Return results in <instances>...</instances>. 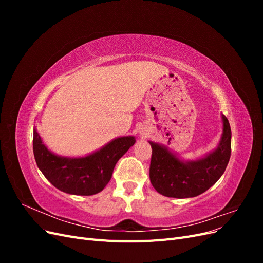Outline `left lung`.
I'll list each match as a JSON object with an SVG mask.
<instances>
[{
    "mask_svg": "<svg viewBox=\"0 0 263 263\" xmlns=\"http://www.w3.org/2000/svg\"><path fill=\"white\" fill-rule=\"evenodd\" d=\"M222 123L224 128L218 148L197 161L182 162L164 147L150 142L153 154L149 177L157 192L168 197H194L218 181L232 153V130L225 115H222Z\"/></svg>",
    "mask_w": 263,
    "mask_h": 263,
    "instance_id": "1",
    "label": "left lung"
}]
</instances>
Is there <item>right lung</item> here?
<instances>
[{"label":"right lung","mask_w":263,"mask_h":263,"mask_svg":"<svg viewBox=\"0 0 263 263\" xmlns=\"http://www.w3.org/2000/svg\"><path fill=\"white\" fill-rule=\"evenodd\" d=\"M135 141L121 137L87 157L63 158L50 153L34 130L33 149L38 168L53 186L69 194L93 195L106 186L116 162Z\"/></svg>","instance_id":"right-lung-1"}]
</instances>
